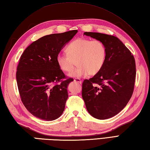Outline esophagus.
I'll list each match as a JSON object with an SVG mask.
<instances>
[{"label":"esophagus","mask_w":150,"mask_h":150,"mask_svg":"<svg viewBox=\"0 0 150 150\" xmlns=\"http://www.w3.org/2000/svg\"><path fill=\"white\" fill-rule=\"evenodd\" d=\"M74 81L75 82H77V83H79V84H82V81L80 79H78V78H76L74 79Z\"/></svg>","instance_id":"1"}]
</instances>
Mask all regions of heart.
Returning a JSON list of instances; mask_svg holds the SVG:
<instances>
[{"instance_id": "b5f03b06", "label": "heart", "mask_w": 150, "mask_h": 150, "mask_svg": "<svg viewBox=\"0 0 150 150\" xmlns=\"http://www.w3.org/2000/svg\"><path fill=\"white\" fill-rule=\"evenodd\" d=\"M67 54H58L57 63L61 71L68 73L73 69L75 61L77 66L69 73V77L80 78L89 74L96 75L104 65L107 50L104 44L98 40L79 38L67 46Z\"/></svg>"}]
</instances>
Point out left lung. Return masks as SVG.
Returning a JSON list of instances; mask_svg holds the SVG:
<instances>
[{"label":"left lung","instance_id":"obj_1","mask_svg":"<svg viewBox=\"0 0 150 150\" xmlns=\"http://www.w3.org/2000/svg\"><path fill=\"white\" fill-rule=\"evenodd\" d=\"M84 35L103 42L107 54L100 71L84 81L82 97L92 117L109 119L122 110L132 96L136 77L134 57L116 37L95 32Z\"/></svg>","mask_w":150,"mask_h":150}]
</instances>
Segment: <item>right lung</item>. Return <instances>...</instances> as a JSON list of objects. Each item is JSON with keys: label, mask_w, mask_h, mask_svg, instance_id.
Segmentation results:
<instances>
[{"label": "right lung", "mask_w": 150, "mask_h": 150, "mask_svg": "<svg viewBox=\"0 0 150 150\" xmlns=\"http://www.w3.org/2000/svg\"><path fill=\"white\" fill-rule=\"evenodd\" d=\"M77 32L71 30L44 36L31 43L21 57L16 73L19 94L26 109L40 119L55 120L64 110L67 88L73 80L62 81L66 76L56 59Z\"/></svg>", "instance_id": "add662e5"}]
</instances>
